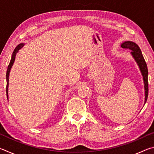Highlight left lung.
I'll use <instances>...</instances> for the list:
<instances>
[{"instance_id": "1", "label": "left lung", "mask_w": 154, "mask_h": 154, "mask_svg": "<svg viewBox=\"0 0 154 154\" xmlns=\"http://www.w3.org/2000/svg\"><path fill=\"white\" fill-rule=\"evenodd\" d=\"M122 48L124 49H128L131 50V54L132 56L134 57L135 60L137 62L138 65L139 66L140 70L143 77V81H144L145 84V103L147 100L148 97V69L147 66V64L143 58L142 52L140 51L139 47L136 43L132 41H125L122 44Z\"/></svg>"}]
</instances>
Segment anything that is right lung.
I'll return each instance as SVG.
<instances>
[{
  "instance_id": "right-lung-1",
  "label": "right lung",
  "mask_w": 154,
  "mask_h": 154,
  "mask_svg": "<svg viewBox=\"0 0 154 154\" xmlns=\"http://www.w3.org/2000/svg\"><path fill=\"white\" fill-rule=\"evenodd\" d=\"M24 44L23 43H21L20 45H18L16 48L14 49V53H13V55L11 56V61L9 62V64L8 66V68H7V73H6V79H7V87H6V92H7V98H8V86H9V72H10V70H11V68L13 64H14V60H15V56H16V54L18 52V51L20 50V49L22 48L23 45H24Z\"/></svg>"
}]
</instances>
